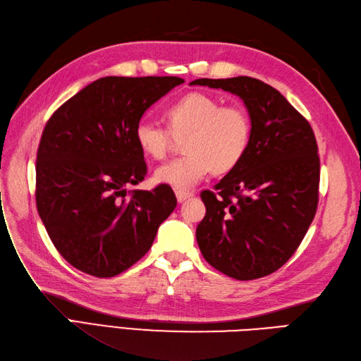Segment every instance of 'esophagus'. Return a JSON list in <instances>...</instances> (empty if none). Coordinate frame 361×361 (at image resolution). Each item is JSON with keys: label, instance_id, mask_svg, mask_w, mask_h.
Segmentation results:
<instances>
[{"label": "esophagus", "instance_id": "34e87169", "mask_svg": "<svg viewBox=\"0 0 361 361\" xmlns=\"http://www.w3.org/2000/svg\"><path fill=\"white\" fill-rule=\"evenodd\" d=\"M176 196H177V201L178 202H183L185 200H189V197H192L193 193L192 192H184V190H177Z\"/></svg>", "mask_w": 361, "mask_h": 361}]
</instances>
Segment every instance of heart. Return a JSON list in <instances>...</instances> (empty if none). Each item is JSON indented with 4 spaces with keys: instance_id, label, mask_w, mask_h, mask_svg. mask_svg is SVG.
Returning a JSON list of instances; mask_svg holds the SVG:
<instances>
[{
    "instance_id": "b5f03b06",
    "label": "heart",
    "mask_w": 361,
    "mask_h": 361,
    "mask_svg": "<svg viewBox=\"0 0 361 361\" xmlns=\"http://www.w3.org/2000/svg\"><path fill=\"white\" fill-rule=\"evenodd\" d=\"M168 126L139 120L135 139L145 154L164 159L173 142L181 137L184 153L154 171V180L173 189L188 190L208 172L225 173L234 169L247 153L252 121L240 104H220L204 92H189L166 108Z\"/></svg>"
}]
</instances>
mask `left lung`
<instances>
[{
	"mask_svg": "<svg viewBox=\"0 0 361 361\" xmlns=\"http://www.w3.org/2000/svg\"><path fill=\"white\" fill-rule=\"evenodd\" d=\"M190 85L238 96L250 115L252 139L240 164L204 190L205 217L196 241L205 261L237 281L274 273L294 255L318 207L319 156L309 121L262 80L237 76Z\"/></svg>",
	"mask_w": 361,
	"mask_h": 361,
	"instance_id": "1",
	"label": "left lung"
}]
</instances>
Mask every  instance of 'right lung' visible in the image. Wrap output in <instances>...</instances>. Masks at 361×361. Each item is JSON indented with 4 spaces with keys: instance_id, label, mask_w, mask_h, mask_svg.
Returning a JSON list of instances; mask_svg holds the SVG:
<instances>
[{
    "instance_id": "add662e5",
    "label": "right lung",
    "mask_w": 361,
    "mask_h": 361,
    "mask_svg": "<svg viewBox=\"0 0 361 361\" xmlns=\"http://www.w3.org/2000/svg\"><path fill=\"white\" fill-rule=\"evenodd\" d=\"M183 82L177 76L100 78L46 123L36 161L37 212L75 269L100 279L130 269L177 207L168 184L132 192L127 185L147 176L136 123Z\"/></svg>"
}]
</instances>
